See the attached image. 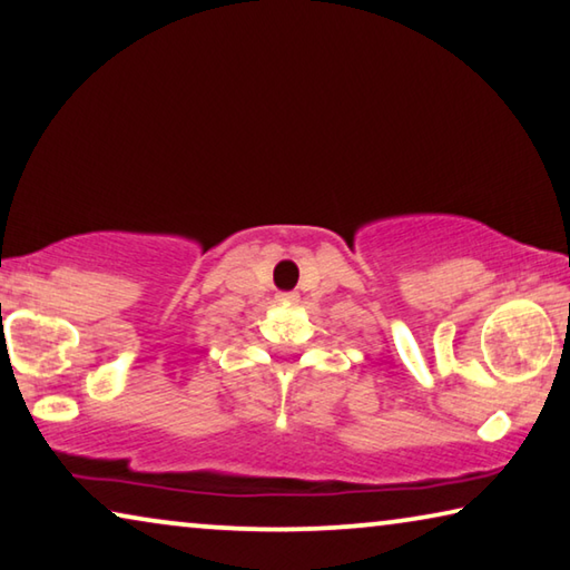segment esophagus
Masks as SVG:
<instances>
[{
	"label": "esophagus",
	"instance_id": "34e87169",
	"mask_svg": "<svg viewBox=\"0 0 570 570\" xmlns=\"http://www.w3.org/2000/svg\"><path fill=\"white\" fill-rule=\"evenodd\" d=\"M277 303L295 305L297 303V293H277Z\"/></svg>",
	"mask_w": 570,
	"mask_h": 570
}]
</instances>
